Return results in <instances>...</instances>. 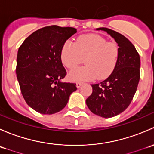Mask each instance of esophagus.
Segmentation results:
<instances>
[{
	"label": "esophagus",
	"mask_w": 154,
	"mask_h": 154,
	"mask_svg": "<svg viewBox=\"0 0 154 154\" xmlns=\"http://www.w3.org/2000/svg\"><path fill=\"white\" fill-rule=\"evenodd\" d=\"M82 84H83L82 82H77V83H76V86H77V88H80V87L82 86Z\"/></svg>",
	"instance_id": "obj_1"
}]
</instances>
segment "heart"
Here are the masks:
<instances>
[{
	"mask_svg": "<svg viewBox=\"0 0 154 154\" xmlns=\"http://www.w3.org/2000/svg\"><path fill=\"white\" fill-rule=\"evenodd\" d=\"M119 46L97 34L81 35L75 43L66 41L61 49V60L68 69H74L83 62L86 66L77 68L69 74L74 81L106 79L112 73L119 57Z\"/></svg>",
	"mask_w": 154,
	"mask_h": 154,
	"instance_id": "obj_1",
	"label": "heart"
}]
</instances>
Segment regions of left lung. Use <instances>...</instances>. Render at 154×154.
Masks as SVG:
<instances>
[{
  "label": "left lung",
  "instance_id": "8db88e82",
  "mask_svg": "<svg viewBox=\"0 0 154 154\" xmlns=\"http://www.w3.org/2000/svg\"><path fill=\"white\" fill-rule=\"evenodd\" d=\"M97 29L109 34L119 45L120 52L114 71L105 80L91 84L92 93L86 102L94 114L111 118L125 111L133 100L140 79V57L123 35L106 27Z\"/></svg>",
  "mask_w": 154,
  "mask_h": 154
}]
</instances>
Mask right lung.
Masks as SVG:
<instances>
[{"label": "right lung", "instance_id": "add662e5", "mask_svg": "<svg viewBox=\"0 0 154 154\" xmlns=\"http://www.w3.org/2000/svg\"><path fill=\"white\" fill-rule=\"evenodd\" d=\"M77 32L74 27L57 25L32 32L18 48L16 74L27 105L41 114H54L67 104L76 83H63L66 75L62 63L63 44Z\"/></svg>", "mask_w": 154, "mask_h": 154}]
</instances>
